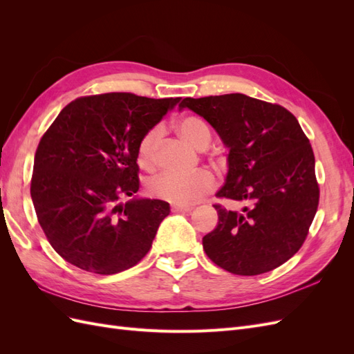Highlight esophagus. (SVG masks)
I'll use <instances>...</instances> for the list:
<instances>
[{
	"label": "esophagus",
	"instance_id": "34e87169",
	"mask_svg": "<svg viewBox=\"0 0 354 354\" xmlns=\"http://www.w3.org/2000/svg\"><path fill=\"white\" fill-rule=\"evenodd\" d=\"M194 209V207H189V205H173L171 207V211L173 212H190Z\"/></svg>",
	"mask_w": 354,
	"mask_h": 354
}]
</instances>
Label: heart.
Listing matches in <instances>:
<instances>
[{
    "label": "heart",
    "mask_w": 354,
    "mask_h": 354,
    "mask_svg": "<svg viewBox=\"0 0 354 354\" xmlns=\"http://www.w3.org/2000/svg\"><path fill=\"white\" fill-rule=\"evenodd\" d=\"M178 133L185 140L199 151L207 149L211 142V130L201 118L185 116L178 122ZM162 128L155 125L142 136L137 145V160L145 168L156 164ZM216 187V177L208 169H198L190 174L165 171L147 180L146 190L152 198L162 199L176 205H192Z\"/></svg>",
    "instance_id": "heart-1"
}]
</instances>
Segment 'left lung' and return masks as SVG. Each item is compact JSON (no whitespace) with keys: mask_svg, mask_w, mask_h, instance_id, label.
<instances>
[{"mask_svg":"<svg viewBox=\"0 0 354 354\" xmlns=\"http://www.w3.org/2000/svg\"><path fill=\"white\" fill-rule=\"evenodd\" d=\"M216 128L229 147V173L216 203L218 224L202 238L208 259L233 274L282 266L301 248L319 205L315 153L297 118L283 106L233 93L181 100Z\"/></svg>","mask_w":354,"mask_h":354,"instance_id":"1","label":"left lung"}]
</instances>
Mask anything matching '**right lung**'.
Listing matches in <instances>:
<instances>
[{
  "instance_id": "obj_1",
  "label": "right lung",
  "mask_w": 354,
  "mask_h": 354,
  "mask_svg": "<svg viewBox=\"0 0 354 354\" xmlns=\"http://www.w3.org/2000/svg\"><path fill=\"white\" fill-rule=\"evenodd\" d=\"M180 102L133 93L85 95L62 109L35 152L30 196L50 245L68 263L115 274L149 252L169 214L140 187L137 145Z\"/></svg>"
}]
</instances>
